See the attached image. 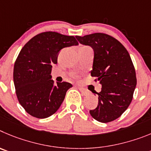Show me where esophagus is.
<instances>
[{"mask_svg": "<svg viewBox=\"0 0 151 151\" xmlns=\"http://www.w3.org/2000/svg\"><path fill=\"white\" fill-rule=\"evenodd\" d=\"M78 89L80 91H81V92L82 93L83 95H84V96H86V95H88V93H89V92H88V90H86V89H84V88L83 87H80V86H78Z\"/></svg>", "mask_w": 151, "mask_h": 151, "instance_id": "obj_1", "label": "esophagus"}]
</instances>
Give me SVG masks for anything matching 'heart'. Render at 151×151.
Segmentation results:
<instances>
[{
	"mask_svg": "<svg viewBox=\"0 0 151 151\" xmlns=\"http://www.w3.org/2000/svg\"><path fill=\"white\" fill-rule=\"evenodd\" d=\"M86 48H89V47H82V48H81V49H86Z\"/></svg>",
	"mask_w": 151,
	"mask_h": 151,
	"instance_id": "b5f03b06",
	"label": "heart"
}]
</instances>
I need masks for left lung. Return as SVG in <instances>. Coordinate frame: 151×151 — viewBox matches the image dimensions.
Instances as JSON below:
<instances>
[{
	"mask_svg": "<svg viewBox=\"0 0 151 151\" xmlns=\"http://www.w3.org/2000/svg\"><path fill=\"white\" fill-rule=\"evenodd\" d=\"M83 45L93 49L91 76L101 85L99 104L90 110L91 116L101 123H108L121 116L129 106L137 80L128 51L114 37L103 33L76 36Z\"/></svg>",
	"mask_w": 151,
	"mask_h": 151,
	"instance_id": "obj_1",
	"label": "left lung"
}]
</instances>
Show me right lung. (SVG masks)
Returning a JSON list of instances; mask_svg holds the SVG:
<instances>
[{
    "label": "right lung",
    "instance_id": "1",
    "mask_svg": "<svg viewBox=\"0 0 151 151\" xmlns=\"http://www.w3.org/2000/svg\"><path fill=\"white\" fill-rule=\"evenodd\" d=\"M78 45L74 36L53 32L32 37L20 51L13 69V81L20 104L28 114L47 118L60 108L69 83H54L51 70L62 49Z\"/></svg>",
    "mask_w": 151,
    "mask_h": 151
}]
</instances>
